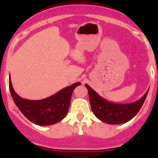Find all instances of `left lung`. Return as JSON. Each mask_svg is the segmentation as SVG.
Instances as JSON below:
<instances>
[{"label":"left lung","mask_w":158,"mask_h":158,"mask_svg":"<svg viewBox=\"0 0 158 158\" xmlns=\"http://www.w3.org/2000/svg\"><path fill=\"white\" fill-rule=\"evenodd\" d=\"M89 100L92 111L102 122L108 124H121L133 118L141 109L147 96L148 89L145 95L139 100L130 104H115L103 98L88 85Z\"/></svg>","instance_id":"1"}]
</instances>
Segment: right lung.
Masks as SVG:
<instances>
[{"label": "right lung", "mask_w": 158, "mask_h": 158, "mask_svg": "<svg viewBox=\"0 0 158 158\" xmlns=\"http://www.w3.org/2000/svg\"><path fill=\"white\" fill-rule=\"evenodd\" d=\"M81 82L73 84L55 94L40 100L23 99L14 91L9 75V90L19 110L33 123L41 126L53 125L65 118L69 111L72 93Z\"/></svg>", "instance_id": "add662e5"}]
</instances>
